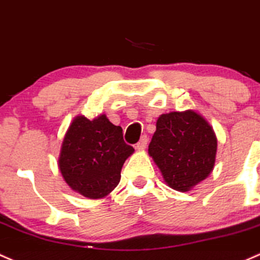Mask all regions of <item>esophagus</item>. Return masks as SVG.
I'll return each instance as SVG.
<instances>
[{
	"mask_svg": "<svg viewBox=\"0 0 260 260\" xmlns=\"http://www.w3.org/2000/svg\"><path fill=\"white\" fill-rule=\"evenodd\" d=\"M147 143H148V137H147V135L142 136L141 139H139V142L137 143V148L144 149L147 147Z\"/></svg>",
	"mask_w": 260,
	"mask_h": 260,
	"instance_id": "34e87169",
	"label": "esophagus"
}]
</instances>
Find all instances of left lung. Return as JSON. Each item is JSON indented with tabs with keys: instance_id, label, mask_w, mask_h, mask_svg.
I'll return each instance as SVG.
<instances>
[{
	"instance_id": "left-lung-1",
	"label": "left lung",
	"mask_w": 260,
	"mask_h": 260,
	"mask_svg": "<svg viewBox=\"0 0 260 260\" xmlns=\"http://www.w3.org/2000/svg\"><path fill=\"white\" fill-rule=\"evenodd\" d=\"M148 153L167 184L187 192L213 171L217 137L209 123L194 111L171 112L158 118Z\"/></svg>"
}]
</instances>
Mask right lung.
Wrapping results in <instances>:
<instances>
[{"instance_id":"right-lung-1","label":"right lung","mask_w":260,"mask_h":260,"mask_svg":"<svg viewBox=\"0 0 260 260\" xmlns=\"http://www.w3.org/2000/svg\"><path fill=\"white\" fill-rule=\"evenodd\" d=\"M133 152L123 139L122 128L105 114L93 121L78 116L64 136L58 167L73 190L97 199L118 185L123 163Z\"/></svg>"}]
</instances>
